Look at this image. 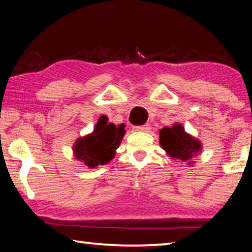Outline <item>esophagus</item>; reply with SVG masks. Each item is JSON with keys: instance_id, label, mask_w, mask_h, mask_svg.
<instances>
[{"instance_id": "34e87169", "label": "esophagus", "mask_w": 252, "mask_h": 252, "mask_svg": "<svg viewBox=\"0 0 252 252\" xmlns=\"http://www.w3.org/2000/svg\"><path fill=\"white\" fill-rule=\"evenodd\" d=\"M134 131H141V132H148L149 130L151 129V126L149 125H146V126H134L133 127Z\"/></svg>"}]
</instances>
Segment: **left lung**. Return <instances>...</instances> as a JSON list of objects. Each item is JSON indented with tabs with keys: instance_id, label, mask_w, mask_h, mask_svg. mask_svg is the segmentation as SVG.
<instances>
[{
	"instance_id": "1",
	"label": "left lung",
	"mask_w": 252,
	"mask_h": 252,
	"mask_svg": "<svg viewBox=\"0 0 252 252\" xmlns=\"http://www.w3.org/2000/svg\"><path fill=\"white\" fill-rule=\"evenodd\" d=\"M160 146L172 159L192 164L191 159L201 152V142L188 134L180 123H174L170 126H164L159 132Z\"/></svg>"
}]
</instances>
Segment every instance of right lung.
<instances>
[{
    "mask_svg": "<svg viewBox=\"0 0 252 252\" xmlns=\"http://www.w3.org/2000/svg\"><path fill=\"white\" fill-rule=\"evenodd\" d=\"M125 134V125L117 126L114 123H108V118L102 116L91 134L76 140L74 157L90 169L108 163L113 159Z\"/></svg>",
    "mask_w": 252,
    "mask_h": 252,
    "instance_id": "1",
    "label": "right lung"
}]
</instances>
